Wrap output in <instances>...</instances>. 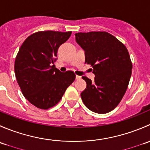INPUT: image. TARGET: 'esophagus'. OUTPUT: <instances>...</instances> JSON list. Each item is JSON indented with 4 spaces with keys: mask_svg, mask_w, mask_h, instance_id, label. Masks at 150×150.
<instances>
[{
    "mask_svg": "<svg viewBox=\"0 0 150 150\" xmlns=\"http://www.w3.org/2000/svg\"><path fill=\"white\" fill-rule=\"evenodd\" d=\"M81 78V76H79V75H76V80H80Z\"/></svg>",
    "mask_w": 150,
    "mask_h": 150,
    "instance_id": "obj_1",
    "label": "esophagus"
}]
</instances>
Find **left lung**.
Returning <instances> with one entry per match:
<instances>
[{
    "mask_svg": "<svg viewBox=\"0 0 150 150\" xmlns=\"http://www.w3.org/2000/svg\"><path fill=\"white\" fill-rule=\"evenodd\" d=\"M78 44L85 51L86 63L93 68L94 82H86L81 99L88 109L104 114L114 110L125 94L132 72V63L126 47L107 32L78 33Z\"/></svg>",
    "mask_w": 150,
    "mask_h": 150,
    "instance_id": "obj_1",
    "label": "left lung"
}]
</instances>
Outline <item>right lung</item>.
<instances>
[{
  "mask_svg": "<svg viewBox=\"0 0 150 150\" xmlns=\"http://www.w3.org/2000/svg\"><path fill=\"white\" fill-rule=\"evenodd\" d=\"M71 33L37 32L19 48L14 64L16 81L24 96L38 108L48 110L55 106L75 81L72 71L62 72L54 66L59 47Z\"/></svg>",
  "mask_w": 150,
  "mask_h": 150,
  "instance_id": "right-lung-1",
  "label": "right lung"
}]
</instances>
